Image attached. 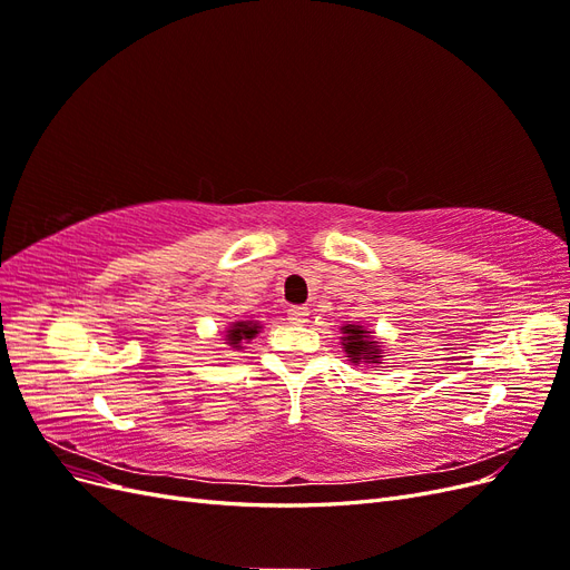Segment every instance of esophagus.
I'll list each match as a JSON object with an SVG mask.
<instances>
[{"label": "esophagus", "instance_id": "esophagus-1", "mask_svg": "<svg viewBox=\"0 0 570 570\" xmlns=\"http://www.w3.org/2000/svg\"><path fill=\"white\" fill-rule=\"evenodd\" d=\"M287 318L292 325H304L308 321V308L306 306H292L287 308Z\"/></svg>", "mask_w": 570, "mask_h": 570}]
</instances>
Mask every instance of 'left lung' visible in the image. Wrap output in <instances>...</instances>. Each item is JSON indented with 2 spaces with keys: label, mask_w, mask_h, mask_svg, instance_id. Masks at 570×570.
Returning a JSON list of instances; mask_svg holds the SVG:
<instances>
[{
  "label": "left lung",
  "mask_w": 570,
  "mask_h": 570,
  "mask_svg": "<svg viewBox=\"0 0 570 570\" xmlns=\"http://www.w3.org/2000/svg\"><path fill=\"white\" fill-rule=\"evenodd\" d=\"M342 352L347 354V361L352 366L366 364L371 368H377L383 364V342L375 337V333H371L366 325L361 323H344L342 327Z\"/></svg>",
  "instance_id": "8db88e82"
}]
</instances>
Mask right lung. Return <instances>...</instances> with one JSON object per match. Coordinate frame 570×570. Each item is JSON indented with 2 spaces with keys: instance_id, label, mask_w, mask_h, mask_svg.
Wrapping results in <instances>:
<instances>
[{
  "instance_id": "add662e5",
  "label": "right lung",
  "mask_w": 570,
  "mask_h": 570,
  "mask_svg": "<svg viewBox=\"0 0 570 570\" xmlns=\"http://www.w3.org/2000/svg\"><path fill=\"white\" fill-rule=\"evenodd\" d=\"M262 321H235V323H228L226 327V335H223V344H228L230 350L239 352L245 350V344L252 342L258 333H262Z\"/></svg>"
}]
</instances>
